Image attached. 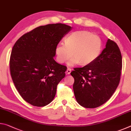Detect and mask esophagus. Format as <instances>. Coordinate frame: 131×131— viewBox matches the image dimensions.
<instances>
[{"label": "esophagus", "mask_w": 131, "mask_h": 131, "mask_svg": "<svg viewBox=\"0 0 131 131\" xmlns=\"http://www.w3.org/2000/svg\"><path fill=\"white\" fill-rule=\"evenodd\" d=\"M71 69L70 68H68L67 69V70H66V74H70V72H71Z\"/></svg>", "instance_id": "esophagus-1"}]
</instances>
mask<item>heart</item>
Segmentation results:
<instances>
[{"label":"heart","instance_id":"heart-1","mask_svg":"<svg viewBox=\"0 0 131 131\" xmlns=\"http://www.w3.org/2000/svg\"><path fill=\"white\" fill-rule=\"evenodd\" d=\"M101 50L100 37L87 30H79L68 35L65 44H58L55 52L57 60L60 63L66 62L73 55L68 65L74 66L80 63L82 65L92 63L98 58Z\"/></svg>","mask_w":131,"mask_h":131}]
</instances>
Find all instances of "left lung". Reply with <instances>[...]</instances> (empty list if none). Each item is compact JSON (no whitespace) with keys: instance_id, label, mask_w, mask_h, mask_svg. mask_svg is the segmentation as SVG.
<instances>
[{"instance_id":"obj_1","label":"left lung","mask_w":131,"mask_h":131,"mask_svg":"<svg viewBox=\"0 0 131 131\" xmlns=\"http://www.w3.org/2000/svg\"><path fill=\"white\" fill-rule=\"evenodd\" d=\"M122 69V56L117 44L108 39L98 58L83 68H74L73 91L79 105L95 108L109 99L118 87Z\"/></svg>"}]
</instances>
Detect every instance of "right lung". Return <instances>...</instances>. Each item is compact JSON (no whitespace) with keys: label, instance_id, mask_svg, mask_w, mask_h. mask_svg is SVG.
<instances>
[{"label":"right lung","instance_id":"obj_1","mask_svg":"<svg viewBox=\"0 0 131 131\" xmlns=\"http://www.w3.org/2000/svg\"><path fill=\"white\" fill-rule=\"evenodd\" d=\"M63 24L39 26L15 42L10 70L21 97L30 105L42 107L51 102L67 68L54 60L55 47L72 29Z\"/></svg>","mask_w":131,"mask_h":131}]
</instances>
